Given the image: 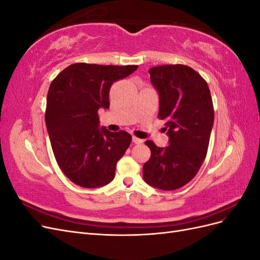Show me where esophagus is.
Segmentation results:
<instances>
[{"mask_svg":"<svg viewBox=\"0 0 260 260\" xmlns=\"http://www.w3.org/2000/svg\"><path fill=\"white\" fill-rule=\"evenodd\" d=\"M132 142L135 144H142L143 143V140L142 139H139L137 137H132Z\"/></svg>","mask_w":260,"mask_h":260,"instance_id":"obj_1","label":"esophagus"}]
</instances>
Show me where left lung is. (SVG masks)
Segmentation results:
<instances>
[{
  "mask_svg": "<svg viewBox=\"0 0 260 260\" xmlns=\"http://www.w3.org/2000/svg\"><path fill=\"white\" fill-rule=\"evenodd\" d=\"M158 93L161 120H166L169 144H145L151 158L143 166L147 184L164 191L177 190L195 177L205 159L212 125L214 106L207 82L184 65H162L148 70Z\"/></svg>",
  "mask_w": 260,
  "mask_h": 260,
  "instance_id": "obj_1",
  "label": "left lung"
}]
</instances>
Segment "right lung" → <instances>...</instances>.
<instances>
[{"label":"right lung","instance_id":"right-lung-1","mask_svg":"<svg viewBox=\"0 0 260 260\" xmlns=\"http://www.w3.org/2000/svg\"><path fill=\"white\" fill-rule=\"evenodd\" d=\"M138 66H103L77 62L52 81L46 98L45 124L53 153L65 176L77 185L108 184L116 165L131 143L125 131L100 127L98 112L109 108L112 84Z\"/></svg>","mask_w":260,"mask_h":260}]
</instances>
